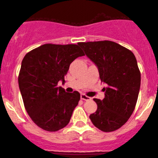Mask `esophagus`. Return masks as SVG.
I'll use <instances>...</instances> for the list:
<instances>
[{"label":"esophagus","instance_id":"34e87169","mask_svg":"<svg viewBox=\"0 0 158 158\" xmlns=\"http://www.w3.org/2000/svg\"><path fill=\"white\" fill-rule=\"evenodd\" d=\"M92 98L89 97V96H87L85 94H81V99H82V100H90Z\"/></svg>","mask_w":158,"mask_h":158}]
</instances>
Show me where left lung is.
Wrapping results in <instances>:
<instances>
[{"label":"left lung","mask_w":158,"mask_h":158,"mask_svg":"<svg viewBox=\"0 0 158 158\" xmlns=\"http://www.w3.org/2000/svg\"><path fill=\"white\" fill-rule=\"evenodd\" d=\"M85 55L97 66L105 98L93 99L97 110L89 116L96 127L112 132L121 127L132 115L140 86V72L131 50L111 42H79Z\"/></svg>","instance_id":"left-lung-1"}]
</instances>
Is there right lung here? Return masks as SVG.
I'll return each instance as SVG.
<instances>
[{
    "instance_id": "obj_1",
    "label": "right lung",
    "mask_w": 158,
    "mask_h": 158,
    "mask_svg": "<svg viewBox=\"0 0 158 158\" xmlns=\"http://www.w3.org/2000/svg\"><path fill=\"white\" fill-rule=\"evenodd\" d=\"M83 56L78 45L45 44L23 59L18 76L20 91L27 114L42 129L54 132L69 123L80 94L66 93L58 83L64 84L70 64Z\"/></svg>"
}]
</instances>
